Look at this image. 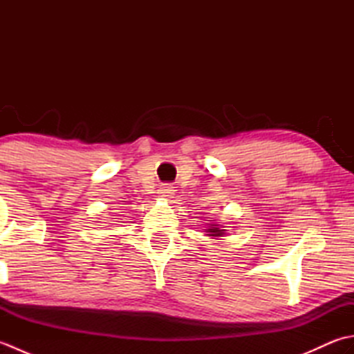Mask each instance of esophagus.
<instances>
[{"mask_svg":"<svg viewBox=\"0 0 354 354\" xmlns=\"http://www.w3.org/2000/svg\"><path fill=\"white\" fill-rule=\"evenodd\" d=\"M158 194H160L161 198H167V199H170V198H173V194H175V187H171V185H169V184H165V185H162L160 190H158Z\"/></svg>","mask_w":354,"mask_h":354,"instance_id":"esophagus-1","label":"esophagus"}]
</instances>
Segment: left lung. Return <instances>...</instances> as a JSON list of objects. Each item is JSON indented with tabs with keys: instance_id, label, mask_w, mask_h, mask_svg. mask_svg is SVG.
I'll use <instances>...</instances> for the list:
<instances>
[{
	"instance_id": "1",
	"label": "left lung",
	"mask_w": 354,
	"mask_h": 354,
	"mask_svg": "<svg viewBox=\"0 0 354 354\" xmlns=\"http://www.w3.org/2000/svg\"><path fill=\"white\" fill-rule=\"evenodd\" d=\"M208 232H209L208 236H214V237H217V236H222L223 232H225V230H222L221 227H217V225H213V227L208 230Z\"/></svg>"
}]
</instances>
